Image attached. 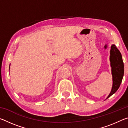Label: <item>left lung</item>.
Listing matches in <instances>:
<instances>
[{"mask_svg":"<svg viewBox=\"0 0 128 128\" xmlns=\"http://www.w3.org/2000/svg\"><path fill=\"white\" fill-rule=\"evenodd\" d=\"M110 61L113 82L111 92L106 99L110 98L118 90L124 76V62L122 61V55L114 44H112L111 46Z\"/></svg>","mask_w":128,"mask_h":128,"instance_id":"left-lung-1","label":"left lung"}]
</instances>
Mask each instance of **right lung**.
I'll return each instance as SVG.
<instances>
[{
    "mask_svg": "<svg viewBox=\"0 0 128 128\" xmlns=\"http://www.w3.org/2000/svg\"><path fill=\"white\" fill-rule=\"evenodd\" d=\"M10 68H9V69H10Z\"/></svg>",
    "mask_w": 128,
    "mask_h": 128,
    "instance_id": "right-lung-1",
    "label": "right lung"
}]
</instances>
